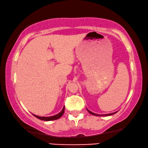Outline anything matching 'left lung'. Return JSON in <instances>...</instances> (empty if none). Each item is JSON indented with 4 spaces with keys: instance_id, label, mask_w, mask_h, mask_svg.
<instances>
[{
    "instance_id": "1",
    "label": "left lung",
    "mask_w": 148,
    "mask_h": 148,
    "mask_svg": "<svg viewBox=\"0 0 148 148\" xmlns=\"http://www.w3.org/2000/svg\"><path fill=\"white\" fill-rule=\"evenodd\" d=\"M87 110H88V111L90 112V113L91 114H92V115H94V116H110V115H112V114H115L116 112H112V113H109V114H96V113H94V112H91L90 111H89V110L87 109Z\"/></svg>"
}]
</instances>
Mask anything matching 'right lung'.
<instances>
[{
    "instance_id": "obj_1",
    "label": "right lung",
    "mask_w": 148,
    "mask_h": 148,
    "mask_svg": "<svg viewBox=\"0 0 148 148\" xmlns=\"http://www.w3.org/2000/svg\"><path fill=\"white\" fill-rule=\"evenodd\" d=\"M64 109L65 107H63V109L61 111H60L59 113H58L57 114L54 116H39L36 115V114H34V115L36 117V118L40 119L41 121H54V120H57V119H58L60 118L62 116V114H64Z\"/></svg>"
}]
</instances>
